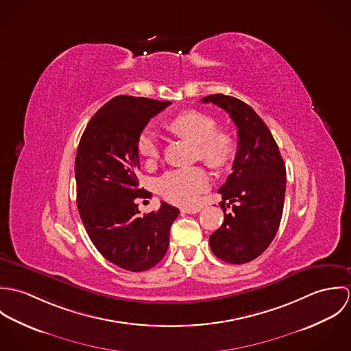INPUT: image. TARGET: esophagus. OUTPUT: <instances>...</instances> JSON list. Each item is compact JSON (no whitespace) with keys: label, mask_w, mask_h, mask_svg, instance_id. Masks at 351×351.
<instances>
[{"label":"esophagus","mask_w":351,"mask_h":351,"mask_svg":"<svg viewBox=\"0 0 351 351\" xmlns=\"http://www.w3.org/2000/svg\"><path fill=\"white\" fill-rule=\"evenodd\" d=\"M200 210L201 206H188V208H182V212H184V213H191V215L199 213Z\"/></svg>","instance_id":"obj_1"}]
</instances>
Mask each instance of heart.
<instances>
[{
	"instance_id": "obj_1",
	"label": "heart",
	"mask_w": 351,
	"mask_h": 351,
	"mask_svg": "<svg viewBox=\"0 0 351 351\" xmlns=\"http://www.w3.org/2000/svg\"><path fill=\"white\" fill-rule=\"evenodd\" d=\"M173 134L196 145V156L212 169H221L234 156V141L224 131H216V121L199 110H185L166 123ZM138 154L154 163L159 158V143L156 135L143 130L136 139ZM209 177L202 167L178 169L166 173L158 180L159 195L177 205H192L208 188Z\"/></svg>"
}]
</instances>
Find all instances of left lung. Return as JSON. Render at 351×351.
<instances>
[{"instance_id":"8db88e82","label":"left lung","mask_w":351,"mask_h":351,"mask_svg":"<svg viewBox=\"0 0 351 351\" xmlns=\"http://www.w3.org/2000/svg\"><path fill=\"white\" fill-rule=\"evenodd\" d=\"M201 101L224 109L238 130L232 173L219 189L224 221L209 237V245L224 262L247 263L269 247L278 231L287 188L285 163L270 130L250 105L224 95ZM230 206L233 212L226 214Z\"/></svg>"}]
</instances>
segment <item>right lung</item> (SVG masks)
I'll return each mask as SVG.
<instances>
[{
    "label": "right lung",
    "mask_w": 351,
    "mask_h": 351,
    "mask_svg": "<svg viewBox=\"0 0 351 351\" xmlns=\"http://www.w3.org/2000/svg\"><path fill=\"white\" fill-rule=\"evenodd\" d=\"M170 101L116 96L88 123L75 156L77 206L85 230L101 255L130 271H145L165 256L170 227L180 209L162 201L141 216L136 139L151 117Z\"/></svg>",
    "instance_id": "obj_1"
}]
</instances>
